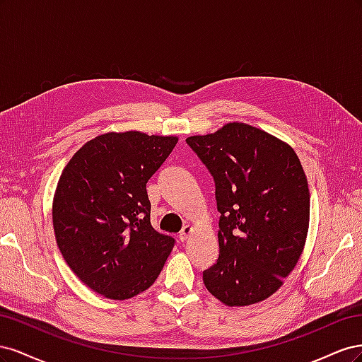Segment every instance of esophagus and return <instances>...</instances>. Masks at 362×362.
Masks as SVG:
<instances>
[{"label": "esophagus", "instance_id": "esophagus-1", "mask_svg": "<svg viewBox=\"0 0 362 362\" xmlns=\"http://www.w3.org/2000/svg\"><path fill=\"white\" fill-rule=\"evenodd\" d=\"M192 233H193V228H192L190 225H185V226L181 229L180 235H178L180 242H185V240H187V238L192 235Z\"/></svg>", "mask_w": 362, "mask_h": 362}]
</instances>
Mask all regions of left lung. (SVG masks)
<instances>
[{"label":"left lung","mask_w":362,"mask_h":362,"mask_svg":"<svg viewBox=\"0 0 362 362\" xmlns=\"http://www.w3.org/2000/svg\"><path fill=\"white\" fill-rule=\"evenodd\" d=\"M187 145L216 184L218 258L206 290L228 306L267 299L298 264L310 226V189L294 149L266 131L229 122Z\"/></svg>","instance_id":"left-lung-1"}]
</instances>
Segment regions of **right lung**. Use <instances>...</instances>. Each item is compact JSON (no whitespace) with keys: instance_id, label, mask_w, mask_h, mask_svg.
Wrapping results in <instances>:
<instances>
[{"instance_id":"1","label":"right lung","mask_w":362,"mask_h":362,"mask_svg":"<svg viewBox=\"0 0 362 362\" xmlns=\"http://www.w3.org/2000/svg\"><path fill=\"white\" fill-rule=\"evenodd\" d=\"M175 136L105 133L64 166L52 201L57 246L71 270L107 299L125 300L158 278L175 240L151 225L146 182Z\"/></svg>"}]
</instances>
